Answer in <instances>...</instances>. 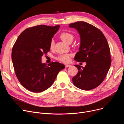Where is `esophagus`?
<instances>
[{"label": "esophagus", "instance_id": "34e87169", "mask_svg": "<svg viewBox=\"0 0 124 124\" xmlns=\"http://www.w3.org/2000/svg\"><path fill=\"white\" fill-rule=\"evenodd\" d=\"M65 68H67V67H69L71 66L70 65H68V64H65Z\"/></svg>", "mask_w": 124, "mask_h": 124}]
</instances>
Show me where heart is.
I'll return each instance as SVG.
<instances>
[{"label":"heart","mask_w":124,"mask_h":124,"mask_svg":"<svg viewBox=\"0 0 124 124\" xmlns=\"http://www.w3.org/2000/svg\"><path fill=\"white\" fill-rule=\"evenodd\" d=\"M60 38L62 40L67 44H68L69 42H72L74 39V36L68 32H63L60 35ZM54 46V42L53 40H52L50 42V47L51 49L53 48ZM57 59L64 63H68L70 60V55L68 54H63L57 57Z\"/></svg>","instance_id":"heart-1"}]
</instances>
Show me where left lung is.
Returning <instances> with one entry per match:
<instances>
[{"label":"left lung","mask_w":124,"mask_h":124,"mask_svg":"<svg viewBox=\"0 0 124 124\" xmlns=\"http://www.w3.org/2000/svg\"><path fill=\"white\" fill-rule=\"evenodd\" d=\"M69 27L76 30L80 38L74 60L86 63L84 67L75 65L78 73L72 78L73 83L84 90L95 88L105 79L111 64L108 41L99 29L87 23L77 22L69 24Z\"/></svg>","instance_id":"8db88e82"}]
</instances>
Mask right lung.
<instances>
[{
	"label": "right lung",
	"mask_w": 124,
	"mask_h": 124,
	"mask_svg": "<svg viewBox=\"0 0 124 124\" xmlns=\"http://www.w3.org/2000/svg\"><path fill=\"white\" fill-rule=\"evenodd\" d=\"M60 28L39 25L19 35L13 47L11 59L16 76L22 85L34 93H41L53 84L64 64L52 62L47 66L41 58L50 51L52 38Z\"/></svg>",
	"instance_id": "1"
}]
</instances>
